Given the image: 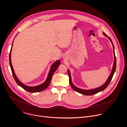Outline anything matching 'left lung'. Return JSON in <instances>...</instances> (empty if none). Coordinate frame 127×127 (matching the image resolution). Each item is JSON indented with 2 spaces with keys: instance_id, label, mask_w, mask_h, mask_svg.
I'll use <instances>...</instances> for the list:
<instances>
[{
  "instance_id": "8db88e82",
  "label": "left lung",
  "mask_w": 127,
  "mask_h": 127,
  "mask_svg": "<svg viewBox=\"0 0 127 127\" xmlns=\"http://www.w3.org/2000/svg\"><path fill=\"white\" fill-rule=\"evenodd\" d=\"M103 34L104 35H105L106 37H107L108 39H109V40L111 41L112 45H113V50H114V57H115V60H114V65H113V69H112V72L111 73V75L110 76H109V77H108V79L107 80V81H106V82L103 85H102L101 86L99 87H98V88H95V89H91V90H84V89H80V88H77V87H76L75 86H74L73 83H72V81H71V76H70V72H69V70H68V75L69 76V83H70V84L71 86V87L73 88V89L74 90H75V92H77V93H79L81 94H82V95H95V94H97L100 92H101L102 91V90H104L107 87V86L109 85V84L110 83L111 80H112V79L113 77V75L114 74V73L116 71V55H115V50H114V44L113 43V42L112 41V40L111 39V38L108 37V36L105 33H103Z\"/></svg>"
}]
</instances>
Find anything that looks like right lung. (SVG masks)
<instances>
[{"mask_svg": "<svg viewBox=\"0 0 127 127\" xmlns=\"http://www.w3.org/2000/svg\"><path fill=\"white\" fill-rule=\"evenodd\" d=\"M13 41H14V40H13ZM13 43V41L12 44V47ZM12 47L11 48V50H10V53H9V64H10V68H11V72H12V74L13 75V78H14L15 82H16V83L19 86L22 87L23 88H24L25 90H26V91H27L29 93H37V92H42V91H43V90L46 89L48 87V86H49V85L50 84V83L51 82V81L52 78V76L53 75L54 72H55V71L56 70V69H57L58 66L60 65V60H57L55 63H53V64L51 66L50 70L49 72L48 77H47L46 80L45 81V82L44 83H43V84H42L41 85H39L38 86H34V87H29V86H26V85H25L23 83H22L19 79H18V78H17V77L16 76V75L14 73V70H13L12 64H11V57H10Z\"/></svg>", "mask_w": 127, "mask_h": 127, "instance_id": "obj_1", "label": "right lung"}]
</instances>
